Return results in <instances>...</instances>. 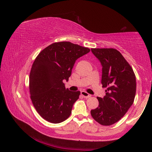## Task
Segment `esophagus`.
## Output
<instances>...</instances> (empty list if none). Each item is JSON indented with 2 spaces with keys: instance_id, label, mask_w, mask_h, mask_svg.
<instances>
[{
  "instance_id": "esophagus-1",
  "label": "esophagus",
  "mask_w": 152,
  "mask_h": 152,
  "mask_svg": "<svg viewBox=\"0 0 152 152\" xmlns=\"http://www.w3.org/2000/svg\"><path fill=\"white\" fill-rule=\"evenodd\" d=\"M81 94L82 95V96H83L84 98H89V97H91V94H89L88 92H85V91H81Z\"/></svg>"
}]
</instances>
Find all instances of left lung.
I'll return each mask as SVG.
<instances>
[{"label":"left lung","instance_id":"8db88e82","mask_svg":"<svg viewBox=\"0 0 152 152\" xmlns=\"http://www.w3.org/2000/svg\"><path fill=\"white\" fill-rule=\"evenodd\" d=\"M102 66L101 83L104 98L97 97L99 107L91 110L92 118L99 124L111 125L121 119L133 104L136 92L134 72L119 51L114 48H92Z\"/></svg>","mask_w":152,"mask_h":152}]
</instances>
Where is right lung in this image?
<instances>
[{
	"instance_id": "obj_1",
	"label": "right lung",
	"mask_w": 152,
	"mask_h": 152,
	"mask_svg": "<svg viewBox=\"0 0 152 152\" xmlns=\"http://www.w3.org/2000/svg\"><path fill=\"white\" fill-rule=\"evenodd\" d=\"M91 51L69 42H56L41 51L29 74V92L33 106L43 119L59 123L70 117L80 92L66 88L77 59Z\"/></svg>"
}]
</instances>
